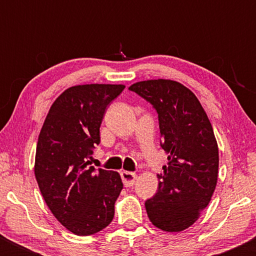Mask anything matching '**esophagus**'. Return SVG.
Masks as SVG:
<instances>
[{"instance_id":"34e87169","label":"esophagus","mask_w":256,"mask_h":256,"mask_svg":"<svg viewBox=\"0 0 256 256\" xmlns=\"http://www.w3.org/2000/svg\"><path fill=\"white\" fill-rule=\"evenodd\" d=\"M120 176H122V183H124L125 186H128V188L134 186V184L136 183V179H137L136 173H132L128 171H122Z\"/></svg>"}]
</instances>
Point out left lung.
<instances>
[{
	"label": "left lung",
	"mask_w": 256,
	"mask_h": 256,
	"mask_svg": "<svg viewBox=\"0 0 256 256\" xmlns=\"http://www.w3.org/2000/svg\"><path fill=\"white\" fill-rule=\"evenodd\" d=\"M128 90L158 113L160 146L167 152L158 189L146 201L156 228L179 232L192 226L210 204L218 179L219 152L212 124L195 95L168 79L138 82Z\"/></svg>",
	"instance_id": "left-lung-1"
}]
</instances>
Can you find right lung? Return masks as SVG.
I'll return each mask as SVG.
<instances>
[{"label": "right lung", "mask_w": 256, "mask_h": 256, "mask_svg": "<svg viewBox=\"0 0 256 256\" xmlns=\"http://www.w3.org/2000/svg\"><path fill=\"white\" fill-rule=\"evenodd\" d=\"M125 85L86 84L64 90L49 110L38 137L34 176L46 206L67 230L89 236L114 218L122 189L118 172L96 171L89 158L100 144L108 104Z\"/></svg>", "instance_id": "add662e5"}]
</instances>
